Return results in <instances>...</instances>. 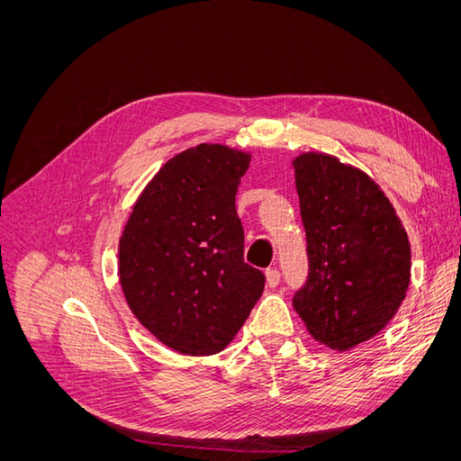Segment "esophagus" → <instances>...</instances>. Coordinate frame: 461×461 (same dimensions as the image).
I'll list each match as a JSON object with an SVG mask.
<instances>
[{
    "label": "esophagus",
    "instance_id": "obj_1",
    "mask_svg": "<svg viewBox=\"0 0 461 461\" xmlns=\"http://www.w3.org/2000/svg\"><path fill=\"white\" fill-rule=\"evenodd\" d=\"M265 276H267V286L269 288H276L278 283H281V273H278V269H267V271H265Z\"/></svg>",
    "mask_w": 461,
    "mask_h": 461
}]
</instances>
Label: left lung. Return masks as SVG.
<instances>
[{"label": "left lung", "mask_w": 461, "mask_h": 461, "mask_svg": "<svg viewBox=\"0 0 461 461\" xmlns=\"http://www.w3.org/2000/svg\"><path fill=\"white\" fill-rule=\"evenodd\" d=\"M292 165L310 259L292 303L317 342L350 350L379 334L406 298L408 232L364 171L319 151Z\"/></svg>", "instance_id": "1"}]
</instances>
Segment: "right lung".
Masks as SVG:
<instances>
[{"instance_id":"right-lung-1","label":"right lung","mask_w":461,"mask_h":461,"mask_svg":"<svg viewBox=\"0 0 461 461\" xmlns=\"http://www.w3.org/2000/svg\"><path fill=\"white\" fill-rule=\"evenodd\" d=\"M249 159L222 144L180 151L149 180L124 225V300L175 352L225 350L263 294L265 275L244 261L234 205Z\"/></svg>"}]
</instances>
